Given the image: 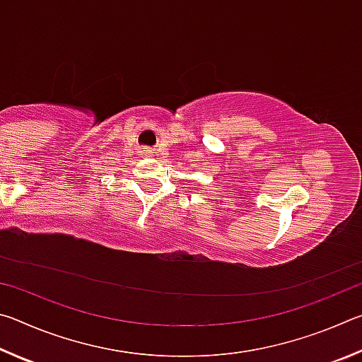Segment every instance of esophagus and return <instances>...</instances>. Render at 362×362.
I'll return each instance as SVG.
<instances>
[{"instance_id": "esophagus-1", "label": "esophagus", "mask_w": 362, "mask_h": 362, "mask_svg": "<svg viewBox=\"0 0 362 362\" xmlns=\"http://www.w3.org/2000/svg\"><path fill=\"white\" fill-rule=\"evenodd\" d=\"M144 155L151 156V155H153V150H151V148H144Z\"/></svg>"}]
</instances>
